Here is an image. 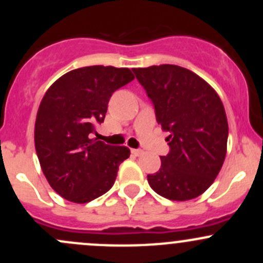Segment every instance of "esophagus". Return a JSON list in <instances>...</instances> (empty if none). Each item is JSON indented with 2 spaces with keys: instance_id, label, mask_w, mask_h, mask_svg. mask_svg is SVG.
I'll list each match as a JSON object with an SVG mask.
<instances>
[{
  "instance_id": "esophagus-1",
  "label": "esophagus",
  "mask_w": 263,
  "mask_h": 263,
  "mask_svg": "<svg viewBox=\"0 0 263 263\" xmlns=\"http://www.w3.org/2000/svg\"><path fill=\"white\" fill-rule=\"evenodd\" d=\"M131 153H132V155H135V156H140V155H141L142 153H144V151L140 150V148H132Z\"/></svg>"
}]
</instances>
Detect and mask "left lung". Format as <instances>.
Masks as SVG:
<instances>
[{"label":"left lung","instance_id":"obj_1","mask_svg":"<svg viewBox=\"0 0 263 263\" xmlns=\"http://www.w3.org/2000/svg\"><path fill=\"white\" fill-rule=\"evenodd\" d=\"M155 108L171 151L148 174L150 187L172 201L202 195L219 174L227 155L229 127L217 92L192 71L176 65L134 68Z\"/></svg>","mask_w":263,"mask_h":263}]
</instances>
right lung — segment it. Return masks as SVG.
Returning a JSON list of instances; mask_svg holds the SVG:
<instances>
[{"instance_id":"right-lung-1","label":"right lung","mask_w":263,"mask_h":263,"mask_svg":"<svg viewBox=\"0 0 263 263\" xmlns=\"http://www.w3.org/2000/svg\"><path fill=\"white\" fill-rule=\"evenodd\" d=\"M134 79L129 68L87 66L65 73L46 91L34 142L43 174L61 197L86 203L115 184L129 148L110 146L92 135L104 122L113 92Z\"/></svg>"}]
</instances>
